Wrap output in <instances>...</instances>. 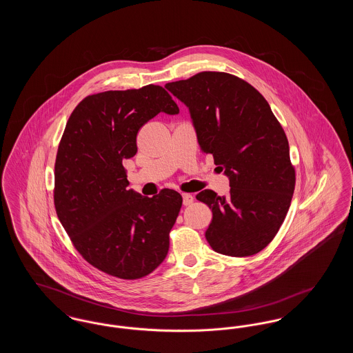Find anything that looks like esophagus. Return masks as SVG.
<instances>
[{"label":"esophagus","instance_id":"1","mask_svg":"<svg viewBox=\"0 0 353 353\" xmlns=\"http://www.w3.org/2000/svg\"><path fill=\"white\" fill-rule=\"evenodd\" d=\"M193 196L192 194H189V193H183V203H184L185 206H189L192 202H193Z\"/></svg>","mask_w":353,"mask_h":353}]
</instances>
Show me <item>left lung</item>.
<instances>
[{"mask_svg": "<svg viewBox=\"0 0 353 353\" xmlns=\"http://www.w3.org/2000/svg\"><path fill=\"white\" fill-rule=\"evenodd\" d=\"M165 87L189 107L200 148L230 179L226 197L209 189L196 196L213 214L206 241L230 256L263 250L285 221L296 181L287 136L269 103L252 84L221 71Z\"/></svg>", "mask_w": 353, "mask_h": 353, "instance_id": "1", "label": "left lung"}]
</instances>
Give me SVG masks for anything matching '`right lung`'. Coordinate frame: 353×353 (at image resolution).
<instances>
[{
  "mask_svg": "<svg viewBox=\"0 0 353 353\" xmlns=\"http://www.w3.org/2000/svg\"><path fill=\"white\" fill-rule=\"evenodd\" d=\"M159 112L179 114L161 85L88 95L71 112L54 165V206L74 248L91 266L127 281L151 274L167 256L183 205L173 189L152 199L127 189L123 160Z\"/></svg>",
  "mask_w": 353,
  "mask_h": 353,
  "instance_id": "add662e5",
  "label": "right lung"
}]
</instances>
